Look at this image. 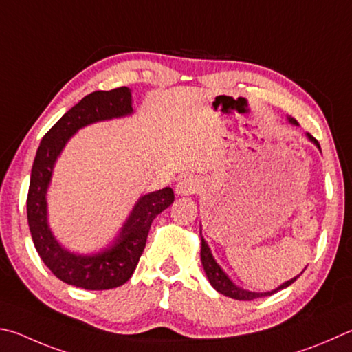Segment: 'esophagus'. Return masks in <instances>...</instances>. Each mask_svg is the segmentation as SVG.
I'll return each mask as SVG.
<instances>
[{
	"label": "esophagus",
	"mask_w": 352,
	"mask_h": 352,
	"mask_svg": "<svg viewBox=\"0 0 352 352\" xmlns=\"http://www.w3.org/2000/svg\"><path fill=\"white\" fill-rule=\"evenodd\" d=\"M200 188H201V184H200V180H198L197 177L186 175V177L180 178V182L177 183L175 192H177V195L188 197V195L197 194L198 190H200Z\"/></svg>",
	"instance_id": "obj_1"
}]
</instances>
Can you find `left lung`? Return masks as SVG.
Listing matches in <instances>:
<instances>
[{
  "mask_svg": "<svg viewBox=\"0 0 352 352\" xmlns=\"http://www.w3.org/2000/svg\"><path fill=\"white\" fill-rule=\"evenodd\" d=\"M287 120H289V123L294 124V126H298V123L294 118L287 117ZM306 137H308V140L311 143H314L318 151L322 152L320 149V144H318L317 140L309 135V133H306ZM200 237H201V249H200V255H201V265H203V270L204 272H206V277L209 280V283L212 285V287L215 291H219L220 294H223V296L226 297H231V298H235V300H254V298H258V297H266V296H272V294H276L277 291L280 289H285V287H287L289 285H292L296 280L300 277V274H303V271L298 274V276H296L291 280H287V282H285L283 285H280L278 287H276V289L272 291H267V292H254V291H248V289H243V287L235 285L231 278H229L228 274L221 270V266L217 263L212 252H210V248L206 243V240L203 239L201 235V229H200Z\"/></svg>",
  "mask_w": 352,
  "mask_h": 352,
  "instance_id": "left-lung-1",
  "label": "left lung"
}]
</instances>
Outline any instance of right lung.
Listing matches in <instances>:
<instances>
[{"label": "right lung", "mask_w": 352, "mask_h": 352, "mask_svg": "<svg viewBox=\"0 0 352 352\" xmlns=\"http://www.w3.org/2000/svg\"><path fill=\"white\" fill-rule=\"evenodd\" d=\"M129 87L97 91L69 109L43 137L32 166L28 194V221L38 255L61 282L82 289L101 291L124 285L132 277L144 251L152 221L174 203V190L163 188L142 195L109 245L95 254L70 252L55 239L47 220V189L54 166L70 137L81 127L113 118L129 117Z\"/></svg>", "instance_id": "1"}]
</instances>
